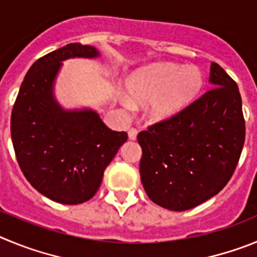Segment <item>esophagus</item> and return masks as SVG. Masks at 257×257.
I'll list each match as a JSON object with an SVG mask.
<instances>
[{
    "label": "esophagus",
    "instance_id": "obj_1",
    "mask_svg": "<svg viewBox=\"0 0 257 257\" xmlns=\"http://www.w3.org/2000/svg\"><path fill=\"white\" fill-rule=\"evenodd\" d=\"M136 136H138V130H136V128H130V130H128V139L135 140Z\"/></svg>",
    "mask_w": 257,
    "mask_h": 257
}]
</instances>
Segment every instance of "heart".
<instances>
[{"label":"heart","instance_id":"b5f03b06","mask_svg":"<svg viewBox=\"0 0 257 257\" xmlns=\"http://www.w3.org/2000/svg\"><path fill=\"white\" fill-rule=\"evenodd\" d=\"M202 74L197 68L176 64H158L130 77L127 88L134 101L149 103L148 114L153 121H166L180 113L197 96L202 87ZM131 108L128 97H122Z\"/></svg>","mask_w":257,"mask_h":257}]
</instances>
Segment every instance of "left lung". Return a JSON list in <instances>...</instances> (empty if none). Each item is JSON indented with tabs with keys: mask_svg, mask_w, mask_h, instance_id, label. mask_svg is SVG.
I'll return each instance as SVG.
<instances>
[{
	"mask_svg": "<svg viewBox=\"0 0 257 257\" xmlns=\"http://www.w3.org/2000/svg\"><path fill=\"white\" fill-rule=\"evenodd\" d=\"M210 82L213 87L180 113L138 135L143 187L167 210H190L217 194L243 149L246 126L237 83L216 63Z\"/></svg>",
	"mask_w": 257,
	"mask_h": 257,
	"instance_id": "left-lung-1",
	"label": "left lung"
}]
</instances>
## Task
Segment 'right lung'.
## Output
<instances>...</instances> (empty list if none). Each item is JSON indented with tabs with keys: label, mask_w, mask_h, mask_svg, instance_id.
<instances>
[{
	"label": "right lung",
	"mask_w": 257,
	"mask_h": 257,
	"mask_svg": "<svg viewBox=\"0 0 257 257\" xmlns=\"http://www.w3.org/2000/svg\"><path fill=\"white\" fill-rule=\"evenodd\" d=\"M97 55L95 47L69 44L40 58L27 72L11 112L20 170L41 194L64 205L95 196L104 170L127 140V133L110 130L92 110L65 112L52 97L60 61Z\"/></svg>",
	"instance_id": "1"
}]
</instances>
